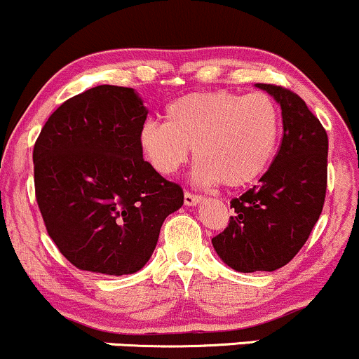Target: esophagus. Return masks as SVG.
Listing matches in <instances>:
<instances>
[{
    "mask_svg": "<svg viewBox=\"0 0 359 359\" xmlns=\"http://www.w3.org/2000/svg\"><path fill=\"white\" fill-rule=\"evenodd\" d=\"M201 201H203V197L197 196V194H192V192H189V191L184 194V203H185V205H196V204H199Z\"/></svg>",
    "mask_w": 359,
    "mask_h": 359,
    "instance_id": "1",
    "label": "esophagus"
}]
</instances>
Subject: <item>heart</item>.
<instances>
[{
    "label": "heart",
    "instance_id": "1",
    "mask_svg": "<svg viewBox=\"0 0 359 359\" xmlns=\"http://www.w3.org/2000/svg\"><path fill=\"white\" fill-rule=\"evenodd\" d=\"M167 123L147 121L140 148L158 174L172 175L196 156L197 182L248 187L266 172L280 138L278 106L269 94L191 93L172 101Z\"/></svg>",
    "mask_w": 359,
    "mask_h": 359
}]
</instances>
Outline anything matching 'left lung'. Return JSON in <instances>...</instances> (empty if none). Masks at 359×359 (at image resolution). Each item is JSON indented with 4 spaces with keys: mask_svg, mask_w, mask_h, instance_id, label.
<instances>
[{
    "mask_svg": "<svg viewBox=\"0 0 359 359\" xmlns=\"http://www.w3.org/2000/svg\"><path fill=\"white\" fill-rule=\"evenodd\" d=\"M282 108L283 138L259 184L231 201L234 216L212 246L243 273L273 271L306 245L323 212L327 187V133L300 96L275 84H257Z\"/></svg>",
    "mask_w": 359,
    "mask_h": 359,
    "instance_id": "obj_1",
    "label": "left lung"
}]
</instances>
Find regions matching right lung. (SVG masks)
<instances>
[{
  "instance_id": "right-lung-1",
  "label": "right lung",
  "mask_w": 359,
  "mask_h": 359,
  "mask_svg": "<svg viewBox=\"0 0 359 359\" xmlns=\"http://www.w3.org/2000/svg\"><path fill=\"white\" fill-rule=\"evenodd\" d=\"M147 114L135 89L97 86L62 102L36 138V203L48 236L79 270H142L165 217L182 208V187L143 160Z\"/></svg>"
}]
</instances>
